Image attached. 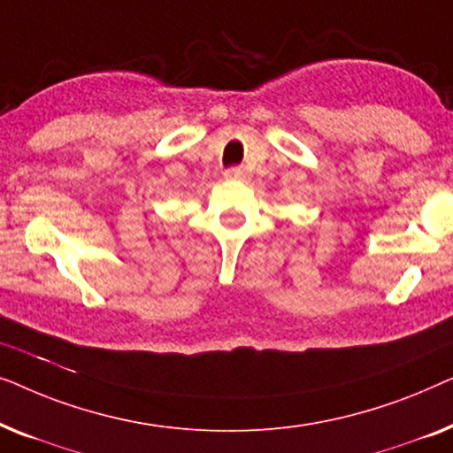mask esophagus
<instances>
[{"label":"esophagus","instance_id":"1","mask_svg":"<svg viewBox=\"0 0 453 453\" xmlns=\"http://www.w3.org/2000/svg\"><path fill=\"white\" fill-rule=\"evenodd\" d=\"M225 175L228 179H247L250 177V171H247L245 166H231V169H226Z\"/></svg>","mask_w":453,"mask_h":453}]
</instances>
